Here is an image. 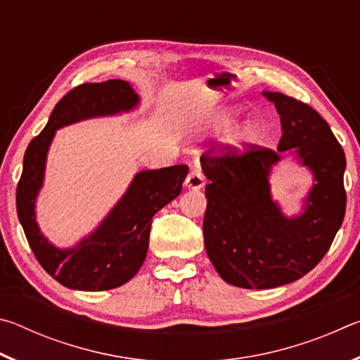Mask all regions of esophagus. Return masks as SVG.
Segmentation results:
<instances>
[{
  "label": "esophagus",
  "instance_id": "obj_1",
  "mask_svg": "<svg viewBox=\"0 0 360 360\" xmlns=\"http://www.w3.org/2000/svg\"><path fill=\"white\" fill-rule=\"evenodd\" d=\"M203 186H205V174L202 173V169L198 168L191 169V173H188L186 178V187L197 191V188H202Z\"/></svg>",
  "mask_w": 360,
  "mask_h": 360
}]
</instances>
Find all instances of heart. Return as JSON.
Returning <instances> with one entry per match:
<instances>
[{"label": "heart", "instance_id": "heart-1", "mask_svg": "<svg viewBox=\"0 0 360 360\" xmlns=\"http://www.w3.org/2000/svg\"><path fill=\"white\" fill-rule=\"evenodd\" d=\"M229 119L227 120H224V124H229ZM259 138V131L254 129V127H246V129H243L240 133H238V136H236V144L238 146H246V144H251V143H254L255 139Z\"/></svg>", "mask_w": 360, "mask_h": 360}]
</instances>
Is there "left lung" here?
I'll return each mask as SVG.
<instances>
[{
	"instance_id": "8db88e82",
	"label": "left lung",
	"mask_w": 360,
	"mask_h": 360,
	"mask_svg": "<svg viewBox=\"0 0 360 360\" xmlns=\"http://www.w3.org/2000/svg\"><path fill=\"white\" fill-rule=\"evenodd\" d=\"M281 115L278 150L246 144H212L200 157L210 179L203 219L205 248L219 275L231 285L271 289L307 275L327 254L346 211L343 148L321 114L283 94H264ZM296 148L316 184L302 217L288 219L267 186L281 152Z\"/></svg>"
}]
</instances>
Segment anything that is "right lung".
<instances>
[{
	"label": "right lung",
	"instance_id": "right-lung-1",
	"mask_svg": "<svg viewBox=\"0 0 360 360\" xmlns=\"http://www.w3.org/2000/svg\"><path fill=\"white\" fill-rule=\"evenodd\" d=\"M136 103L138 95L120 79L77 85L57 103L44 130L25 150L15 195L17 214L34 257L65 288L108 290L130 281L148 254L152 217L181 193L187 165L138 173L105 222L77 248L66 251L53 248L36 225L34 200L42 186L47 149L56 130L95 115L129 111Z\"/></svg>",
	"mask_w": 360,
	"mask_h": 360
}]
</instances>
